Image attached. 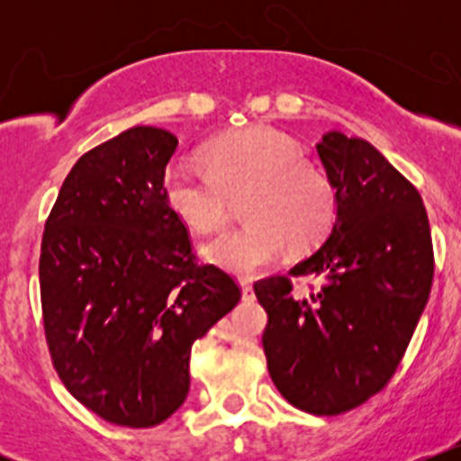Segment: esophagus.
I'll use <instances>...</instances> for the list:
<instances>
[{
    "label": "esophagus",
    "mask_w": 461,
    "mask_h": 461,
    "mask_svg": "<svg viewBox=\"0 0 461 461\" xmlns=\"http://www.w3.org/2000/svg\"><path fill=\"white\" fill-rule=\"evenodd\" d=\"M238 284H240V288H242V299H245V301H253V299H256V294H253L251 279H249V277H240V279H238Z\"/></svg>",
    "instance_id": "esophagus-1"
}]
</instances>
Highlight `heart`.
<instances>
[{
    "label": "heart",
    "mask_w": 461,
    "mask_h": 461,
    "mask_svg": "<svg viewBox=\"0 0 461 461\" xmlns=\"http://www.w3.org/2000/svg\"><path fill=\"white\" fill-rule=\"evenodd\" d=\"M208 171L168 164L162 194L173 214L199 234H216L230 221V197L251 188L249 223L203 247L205 258L236 275L282 260L288 240L305 249L319 242L336 216V190L294 139L267 125L219 136L203 149Z\"/></svg>",
    "instance_id": "1"
}]
</instances>
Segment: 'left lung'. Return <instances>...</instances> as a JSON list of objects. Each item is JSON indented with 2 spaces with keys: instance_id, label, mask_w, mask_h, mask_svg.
I'll use <instances>...</instances> for the list:
<instances>
[{
  "instance_id": "8db88e82",
  "label": "left lung",
  "mask_w": 461,
  "mask_h": 461,
  "mask_svg": "<svg viewBox=\"0 0 461 461\" xmlns=\"http://www.w3.org/2000/svg\"><path fill=\"white\" fill-rule=\"evenodd\" d=\"M333 190L330 234L288 275L253 284L267 310L268 373L288 403L345 414L385 388L405 356L433 282L420 194L364 139L333 130L316 145ZM290 276H322L303 295Z\"/></svg>"
}]
</instances>
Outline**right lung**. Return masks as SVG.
I'll return each instance as SVG.
<instances>
[{
    "label": "right lung",
    "mask_w": 461,
    "mask_h": 461,
    "mask_svg": "<svg viewBox=\"0 0 461 461\" xmlns=\"http://www.w3.org/2000/svg\"><path fill=\"white\" fill-rule=\"evenodd\" d=\"M177 139L121 131L73 164L45 223L41 303L58 377L119 427L160 425L186 401L190 348L240 301L214 264H197L162 194Z\"/></svg>",
    "instance_id": "obj_1"
}]
</instances>
